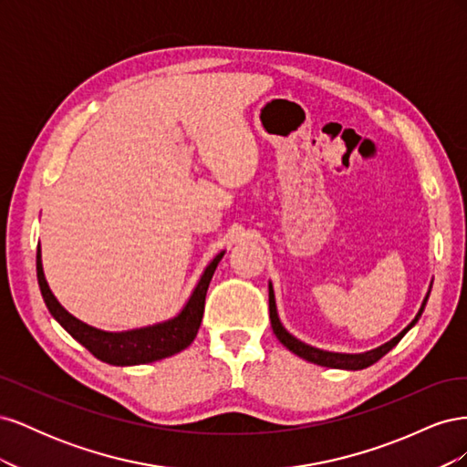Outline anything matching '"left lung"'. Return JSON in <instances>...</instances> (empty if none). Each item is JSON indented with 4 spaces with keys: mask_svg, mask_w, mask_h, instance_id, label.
Returning <instances> with one entry per match:
<instances>
[{
    "mask_svg": "<svg viewBox=\"0 0 467 467\" xmlns=\"http://www.w3.org/2000/svg\"><path fill=\"white\" fill-rule=\"evenodd\" d=\"M431 294V290H429ZM429 294L425 296V300H422V306L419 309V314L415 316V319L407 325V327L398 335L393 337L391 341L384 343L378 348H372L368 352H360V355H347V352H329V350H321L316 347H309L306 343H302L300 338H296L294 335H290L285 327H282V323L278 319L276 314V302H275V292H273V285L268 282V312H271V325H273V331L276 335L278 341L285 345L288 350H292L294 355H298L300 358L307 360V362H314L319 366H327V368H341V370H362V368H368L374 362H378L381 357L388 355V352L398 345L401 338L405 337V333L413 327V325L419 321V317L422 316V309L427 306L429 300Z\"/></svg>",
    "mask_w": 467,
    "mask_h": 467,
    "instance_id": "1",
    "label": "left lung"
}]
</instances>
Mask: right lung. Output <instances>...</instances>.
I'll return each instance as SVG.
<instances>
[{
	"label": "right lung",
	"instance_id": "obj_1",
	"mask_svg": "<svg viewBox=\"0 0 467 467\" xmlns=\"http://www.w3.org/2000/svg\"><path fill=\"white\" fill-rule=\"evenodd\" d=\"M222 257H223V251L218 253V255L210 261V265L204 268L199 285H196V288L192 290L189 302L175 317L155 323V325H148V327L120 331V333H110V331L91 327V325L83 323L72 314L66 312L62 304L56 300V296L52 294L48 282L45 278L42 259H40V245L36 251V278H38L40 294L42 298H45L48 312L69 335L76 338L78 343H81L93 357H97L99 360H103L107 364L134 366V364H148V362L173 357L177 352L185 350L194 341V337L201 327L202 314H204L206 290Z\"/></svg>",
	"mask_w": 467,
	"mask_h": 467
}]
</instances>
